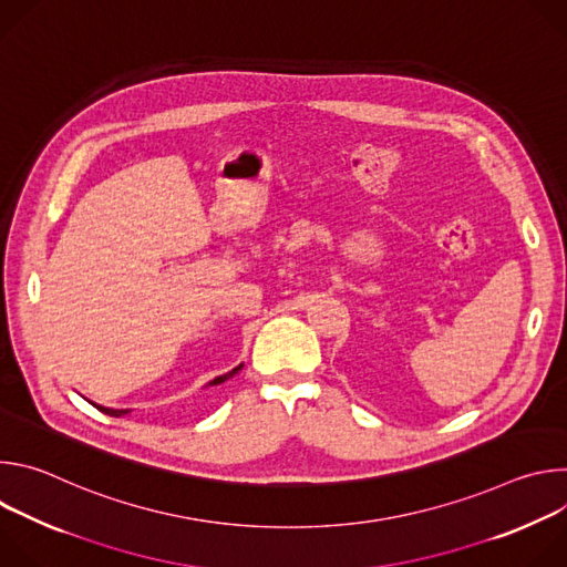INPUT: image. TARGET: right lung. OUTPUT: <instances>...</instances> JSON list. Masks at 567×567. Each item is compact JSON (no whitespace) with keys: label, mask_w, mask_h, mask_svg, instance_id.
Returning a JSON list of instances; mask_svg holds the SVG:
<instances>
[{"label":"right lung","mask_w":567,"mask_h":567,"mask_svg":"<svg viewBox=\"0 0 567 567\" xmlns=\"http://www.w3.org/2000/svg\"><path fill=\"white\" fill-rule=\"evenodd\" d=\"M239 368H241V365H237L235 370H230V372H226V374H221V377L213 379V381H210L208 385H219V383H224V381H226V379H230V377H233V374H235V372H237ZM94 406H96V403H94ZM96 409H99V411H103V413H107V415H112V417H121V415H125V413H127V411H116V409H103V406H96Z\"/></svg>","instance_id":"obj_1"}]
</instances>
